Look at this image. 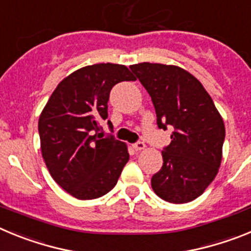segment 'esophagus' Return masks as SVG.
<instances>
[{
    "instance_id": "1",
    "label": "esophagus",
    "mask_w": 251,
    "mask_h": 251,
    "mask_svg": "<svg viewBox=\"0 0 251 251\" xmlns=\"http://www.w3.org/2000/svg\"><path fill=\"white\" fill-rule=\"evenodd\" d=\"M133 148H134L136 151H142V150H145L146 145L143 143V142H137V143H134V145H133Z\"/></svg>"
}]
</instances>
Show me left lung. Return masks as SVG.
Returning <instances> with one entry per match:
<instances>
[{"mask_svg":"<svg viewBox=\"0 0 251 251\" xmlns=\"http://www.w3.org/2000/svg\"><path fill=\"white\" fill-rule=\"evenodd\" d=\"M129 68L152 99L159 129H175L162 151L163 165L151 179L153 191L168 202H190L219 172L225 139L223 118L202 84L183 69L151 63Z\"/></svg>","mask_w":251,"mask_h":251,"instance_id":"left-lung-1","label":"left lung"}]
</instances>
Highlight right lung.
Listing matches in <instances>:
<instances>
[{"mask_svg": "<svg viewBox=\"0 0 251 251\" xmlns=\"http://www.w3.org/2000/svg\"><path fill=\"white\" fill-rule=\"evenodd\" d=\"M134 81L119 64L84 66L66 76L51 94L39 119L41 153L51 177L79 200L98 199L117 185L129 159L127 145L104 137L109 93L121 81ZM112 129V122L108 121Z\"/></svg>", "mask_w": 251, "mask_h": 251, "instance_id": "right-lung-1", "label": "right lung"}]
</instances>
